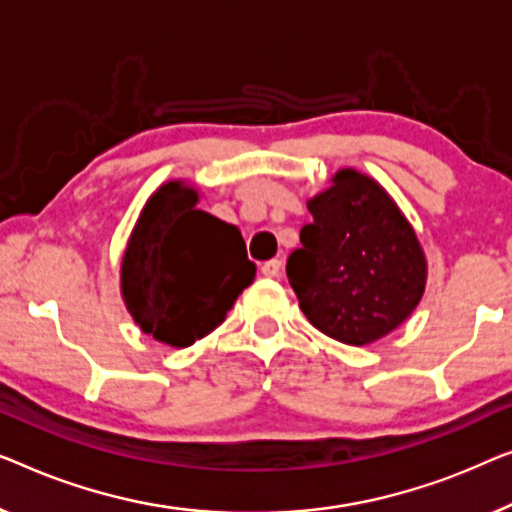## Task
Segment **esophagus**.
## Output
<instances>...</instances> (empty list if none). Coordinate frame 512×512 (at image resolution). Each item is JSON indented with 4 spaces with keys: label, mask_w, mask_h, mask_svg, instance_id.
Segmentation results:
<instances>
[{
    "label": "esophagus",
    "mask_w": 512,
    "mask_h": 512,
    "mask_svg": "<svg viewBox=\"0 0 512 512\" xmlns=\"http://www.w3.org/2000/svg\"><path fill=\"white\" fill-rule=\"evenodd\" d=\"M280 271H283V262L280 259H269V262L262 264V273L266 278H278Z\"/></svg>",
    "instance_id": "1"
}]
</instances>
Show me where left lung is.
Returning <instances> with one entry per match:
<instances>
[{
  "mask_svg": "<svg viewBox=\"0 0 512 512\" xmlns=\"http://www.w3.org/2000/svg\"><path fill=\"white\" fill-rule=\"evenodd\" d=\"M313 222L287 259V278L308 322L348 345L397 329L420 304L427 259L415 229L373 178L341 169L308 199Z\"/></svg>",
  "mask_w": 512,
  "mask_h": 512,
  "instance_id": "obj_1",
  "label": "left lung"
}]
</instances>
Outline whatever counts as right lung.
<instances>
[{"mask_svg": "<svg viewBox=\"0 0 512 512\" xmlns=\"http://www.w3.org/2000/svg\"><path fill=\"white\" fill-rule=\"evenodd\" d=\"M199 192L183 181L157 187L129 236L120 290L143 334L187 348L222 325L255 280L239 227L199 211Z\"/></svg>", "mask_w": 512, "mask_h": 512, "instance_id": "add662e5", "label": "right lung"}]
</instances>
